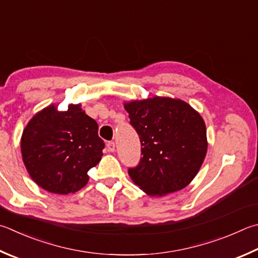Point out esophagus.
<instances>
[{"instance_id": "1", "label": "esophagus", "mask_w": 258, "mask_h": 258, "mask_svg": "<svg viewBox=\"0 0 258 258\" xmlns=\"http://www.w3.org/2000/svg\"><path fill=\"white\" fill-rule=\"evenodd\" d=\"M106 150L108 152H114L115 151V143L114 142H107L106 144Z\"/></svg>"}]
</instances>
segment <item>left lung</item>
<instances>
[{"instance_id": "1", "label": "left lung", "mask_w": 258, "mask_h": 258, "mask_svg": "<svg viewBox=\"0 0 258 258\" xmlns=\"http://www.w3.org/2000/svg\"><path fill=\"white\" fill-rule=\"evenodd\" d=\"M124 108L142 145L139 166L128 169L134 184L150 196L185 188L208 152L202 116L186 101L170 97L125 101Z\"/></svg>"}]
</instances>
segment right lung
<instances>
[{
	"label": "right lung",
	"mask_w": 258,
	"mask_h": 258,
	"mask_svg": "<svg viewBox=\"0 0 258 258\" xmlns=\"http://www.w3.org/2000/svg\"><path fill=\"white\" fill-rule=\"evenodd\" d=\"M105 143L98 124L70 104L60 111L49 105L31 117L21 137V153L28 174L41 188L54 194L76 193L88 184V171L101 160Z\"/></svg>",
	"instance_id": "add662e5"
}]
</instances>
